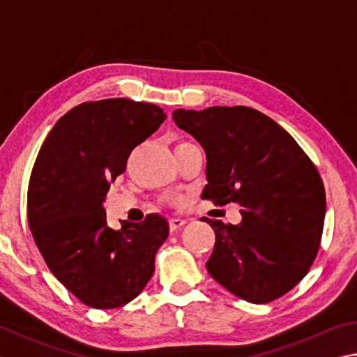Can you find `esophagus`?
I'll return each instance as SVG.
<instances>
[{
  "instance_id": "1",
  "label": "esophagus",
  "mask_w": 357,
  "mask_h": 357,
  "mask_svg": "<svg viewBox=\"0 0 357 357\" xmlns=\"http://www.w3.org/2000/svg\"><path fill=\"white\" fill-rule=\"evenodd\" d=\"M187 223L185 219H181V217H173V219H170V229L172 231H174V229H179L181 227H184Z\"/></svg>"
}]
</instances>
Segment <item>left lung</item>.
Segmentation results:
<instances>
[{
    "label": "left lung",
    "instance_id": "obj_1",
    "mask_svg": "<svg viewBox=\"0 0 357 357\" xmlns=\"http://www.w3.org/2000/svg\"><path fill=\"white\" fill-rule=\"evenodd\" d=\"M173 119L206 153L202 198L238 203L243 215L238 225L202 219L215 233L208 273L252 304L280 298L304 279L321 241L326 193L315 165L255 108H178Z\"/></svg>",
    "mask_w": 357,
    "mask_h": 357
}]
</instances>
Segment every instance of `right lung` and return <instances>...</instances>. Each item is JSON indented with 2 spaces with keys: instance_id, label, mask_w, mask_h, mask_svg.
<instances>
[{
  "instance_id": "right-lung-1",
  "label": "right lung",
  "mask_w": 357,
  "mask_h": 357,
  "mask_svg": "<svg viewBox=\"0 0 357 357\" xmlns=\"http://www.w3.org/2000/svg\"><path fill=\"white\" fill-rule=\"evenodd\" d=\"M167 114L148 102L114 98L86 102L58 119L34 162L28 225L52 274L93 309H114L140 294L168 238V222L107 225L102 204L132 149L160 128Z\"/></svg>"
}]
</instances>
